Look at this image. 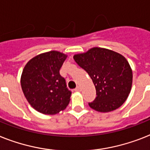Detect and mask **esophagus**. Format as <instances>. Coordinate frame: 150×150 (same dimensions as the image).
<instances>
[{
  "label": "esophagus",
  "mask_w": 150,
  "mask_h": 150,
  "mask_svg": "<svg viewBox=\"0 0 150 150\" xmlns=\"http://www.w3.org/2000/svg\"><path fill=\"white\" fill-rule=\"evenodd\" d=\"M74 90H75V92H80V87H79V86H78V87L75 88Z\"/></svg>",
  "instance_id": "obj_1"
}]
</instances>
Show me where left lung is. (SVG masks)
<instances>
[{"mask_svg":"<svg viewBox=\"0 0 150 150\" xmlns=\"http://www.w3.org/2000/svg\"><path fill=\"white\" fill-rule=\"evenodd\" d=\"M75 62L88 74L95 85L96 98L92 109L108 112L125 103L131 91L132 71L122 54L102 47H93L74 56Z\"/></svg>","mask_w":150,"mask_h":150,"instance_id":"1","label":"left lung"}]
</instances>
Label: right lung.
I'll list each match as a JSON object with an SVG mask.
<instances>
[{
	"mask_svg": "<svg viewBox=\"0 0 150 150\" xmlns=\"http://www.w3.org/2000/svg\"><path fill=\"white\" fill-rule=\"evenodd\" d=\"M66 57L51 51L33 58L24 67L21 85L27 100L38 112L54 115L69 105L71 92L59 73Z\"/></svg>",
	"mask_w": 150,
	"mask_h": 150,
	"instance_id": "add662e5",
	"label": "right lung"
}]
</instances>
